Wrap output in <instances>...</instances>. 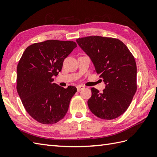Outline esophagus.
I'll return each mask as SVG.
<instances>
[{
	"label": "esophagus",
	"instance_id": "obj_1",
	"mask_svg": "<svg viewBox=\"0 0 157 157\" xmlns=\"http://www.w3.org/2000/svg\"><path fill=\"white\" fill-rule=\"evenodd\" d=\"M83 88H84V86H77L78 91H80L82 90H83Z\"/></svg>",
	"mask_w": 157,
	"mask_h": 157
}]
</instances>
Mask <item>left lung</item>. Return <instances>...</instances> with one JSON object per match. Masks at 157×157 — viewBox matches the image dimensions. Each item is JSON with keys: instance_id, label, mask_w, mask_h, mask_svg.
<instances>
[{"instance_id": "obj_1", "label": "left lung", "mask_w": 157, "mask_h": 157, "mask_svg": "<svg viewBox=\"0 0 157 157\" xmlns=\"http://www.w3.org/2000/svg\"><path fill=\"white\" fill-rule=\"evenodd\" d=\"M76 42L90 56L94 71L106 84L101 93L91 89V97L87 101L90 111L101 119L119 117L129 107L137 88L133 55L119 39L91 36Z\"/></svg>"}]
</instances>
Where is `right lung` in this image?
<instances>
[{
    "label": "right lung",
    "instance_id": "obj_1",
    "mask_svg": "<svg viewBox=\"0 0 157 157\" xmlns=\"http://www.w3.org/2000/svg\"><path fill=\"white\" fill-rule=\"evenodd\" d=\"M77 44L49 40L26 48L17 66V90L26 111L38 122L52 124L67 113L77 88L52 83L61 71L63 60Z\"/></svg>",
    "mask_w": 157,
    "mask_h": 157
}]
</instances>
